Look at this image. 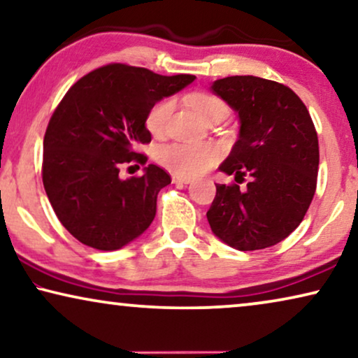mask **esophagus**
<instances>
[{
  "mask_svg": "<svg viewBox=\"0 0 358 358\" xmlns=\"http://www.w3.org/2000/svg\"><path fill=\"white\" fill-rule=\"evenodd\" d=\"M173 182L174 184H190V178H184V176L173 174Z\"/></svg>",
  "mask_w": 358,
  "mask_h": 358,
  "instance_id": "34e87169",
  "label": "esophagus"
}]
</instances>
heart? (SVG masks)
Listing matches in <instances>:
<instances>
[{"instance_id": "obj_1", "label": "heart", "mask_w": 358, "mask_h": 358, "mask_svg": "<svg viewBox=\"0 0 358 358\" xmlns=\"http://www.w3.org/2000/svg\"><path fill=\"white\" fill-rule=\"evenodd\" d=\"M189 102L205 122L224 119L228 115L227 104L213 94L195 92V94L189 96ZM173 109V99H163L153 106V109L146 115V127L151 134H163ZM218 156L220 151L212 143H171L161 146L158 150L159 163L166 169L184 176V178H194V176L205 173L217 163Z\"/></svg>"}]
</instances>
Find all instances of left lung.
<instances>
[{
  "label": "left lung",
  "mask_w": 358,
  "mask_h": 358,
  "mask_svg": "<svg viewBox=\"0 0 358 358\" xmlns=\"http://www.w3.org/2000/svg\"><path fill=\"white\" fill-rule=\"evenodd\" d=\"M239 117V136L220 166L238 184H217L207 218L238 251L285 239L301 223L316 190L320 145L310 112L290 87L257 76H228L210 87Z\"/></svg>",
  "instance_id": "8db88e82"
}]
</instances>
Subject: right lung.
I'll list each match as a JSON object with an SVG mask.
<instances>
[{
  "instance_id": "obj_1",
  "label": "right lung",
  "mask_w": 358,
  "mask_h": 358,
  "mask_svg": "<svg viewBox=\"0 0 358 358\" xmlns=\"http://www.w3.org/2000/svg\"><path fill=\"white\" fill-rule=\"evenodd\" d=\"M194 80L112 63L68 90L43 136L42 180L53 212L78 241L115 251L148 229L171 176L148 164L141 178L124 180L120 168L146 163L136 153L151 141L146 115Z\"/></svg>"
}]
</instances>
